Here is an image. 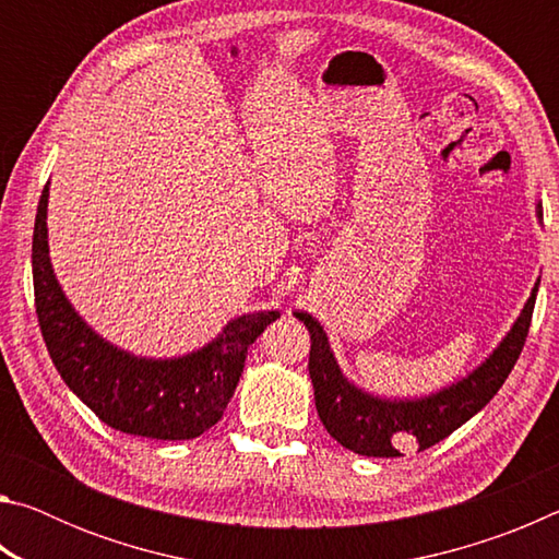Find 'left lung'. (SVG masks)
Returning a JSON list of instances; mask_svg holds the SVG:
<instances>
[{
  "instance_id": "left-lung-1",
  "label": "left lung",
  "mask_w": 559,
  "mask_h": 559,
  "mask_svg": "<svg viewBox=\"0 0 559 559\" xmlns=\"http://www.w3.org/2000/svg\"><path fill=\"white\" fill-rule=\"evenodd\" d=\"M537 298V283L525 302L523 313L513 330L498 345L476 372L466 380L451 384L449 390L416 402H386L372 394L359 392L349 384L330 353L328 335L313 316L296 313L310 333V380L316 390V409L323 427L340 447L359 453V456L394 459L402 451L416 447L419 451L433 447L466 424L493 400L496 392L508 380L520 353H523L530 320H533Z\"/></svg>"
}]
</instances>
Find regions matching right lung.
Wrapping results in <instances>:
<instances>
[{"instance_id":"right-lung-1","label":"right lung","mask_w":559,"mask_h":559,"mask_svg":"<svg viewBox=\"0 0 559 559\" xmlns=\"http://www.w3.org/2000/svg\"><path fill=\"white\" fill-rule=\"evenodd\" d=\"M46 202L49 185L34 222V302L61 380L100 421L132 437L187 441L212 429L239 384L251 343L281 318L278 310L236 318L214 343L177 359L122 353L93 333L66 300L49 261Z\"/></svg>"}]
</instances>
